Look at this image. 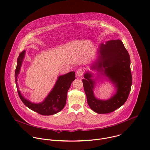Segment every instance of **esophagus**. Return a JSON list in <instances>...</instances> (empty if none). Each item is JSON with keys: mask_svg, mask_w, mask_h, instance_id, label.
I'll return each instance as SVG.
<instances>
[{"mask_svg": "<svg viewBox=\"0 0 150 150\" xmlns=\"http://www.w3.org/2000/svg\"><path fill=\"white\" fill-rule=\"evenodd\" d=\"M83 73H84V70H83V69H82V68H79V69L77 71V72H76V75H77L78 76H81L83 75Z\"/></svg>", "mask_w": 150, "mask_h": 150, "instance_id": "1", "label": "esophagus"}]
</instances>
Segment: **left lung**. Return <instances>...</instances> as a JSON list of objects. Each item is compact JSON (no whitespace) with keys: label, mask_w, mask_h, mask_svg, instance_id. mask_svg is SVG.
<instances>
[{"label":"left lung","mask_w":150,"mask_h":150,"mask_svg":"<svg viewBox=\"0 0 150 150\" xmlns=\"http://www.w3.org/2000/svg\"><path fill=\"white\" fill-rule=\"evenodd\" d=\"M98 54V59L91 68L97 69L115 85L116 93L109 99H98L93 93L96 82L92 79V74L86 72L82 82L89 107L97 113L106 114L120 108L129 97L132 84L130 58L128 51L120 40L102 43L99 45Z\"/></svg>","instance_id":"1"}]
</instances>
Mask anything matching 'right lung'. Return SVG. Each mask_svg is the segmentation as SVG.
Here are the masks:
<instances>
[{
	"label": "right lung",
	"instance_id": "add662e5",
	"mask_svg": "<svg viewBox=\"0 0 150 150\" xmlns=\"http://www.w3.org/2000/svg\"><path fill=\"white\" fill-rule=\"evenodd\" d=\"M25 55V50L21 52L17 61L15 71V82L18 96L23 103L31 110L41 115H52L61 111L65 106L67 101V92L72 82L75 79V73L70 72L64 75L59 76L55 85L44 100L40 103H34L25 99L18 90L17 76L20 72L21 64Z\"/></svg>",
	"mask_w": 150,
	"mask_h": 150
}]
</instances>
